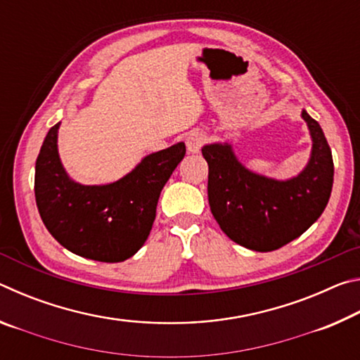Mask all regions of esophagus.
<instances>
[{
    "instance_id": "esophagus-1",
    "label": "esophagus",
    "mask_w": 360,
    "mask_h": 360,
    "mask_svg": "<svg viewBox=\"0 0 360 360\" xmlns=\"http://www.w3.org/2000/svg\"><path fill=\"white\" fill-rule=\"evenodd\" d=\"M205 144V135L202 131H197L193 130L187 135L186 138V146H187V150L191 152V154H198L200 150H202Z\"/></svg>"
}]
</instances>
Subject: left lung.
Wrapping results in <instances>:
<instances>
[{"instance_id": "left-lung-1", "label": "left lung", "mask_w": 360, "mask_h": 360, "mask_svg": "<svg viewBox=\"0 0 360 360\" xmlns=\"http://www.w3.org/2000/svg\"><path fill=\"white\" fill-rule=\"evenodd\" d=\"M313 148L309 160L290 179H273L248 169L230 143L202 148L208 162V202L225 235L251 251L268 252L304 233L324 212L333 186L332 150L321 125L307 111Z\"/></svg>"}]
</instances>
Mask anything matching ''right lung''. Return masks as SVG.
Returning <instances> with one entry per match:
<instances>
[{
    "mask_svg": "<svg viewBox=\"0 0 360 360\" xmlns=\"http://www.w3.org/2000/svg\"><path fill=\"white\" fill-rule=\"evenodd\" d=\"M60 122L49 130L34 168L39 216L53 238L72 254L98 262H124L150 233L158 197L186 155V144L146 155L109 184L72 181L58 155Z\"/></svg>",
    "mask_w": 360,
    "mask_h": 360,
    "instance_id": "1",
    "label": "right lung"
}]
</instances>
